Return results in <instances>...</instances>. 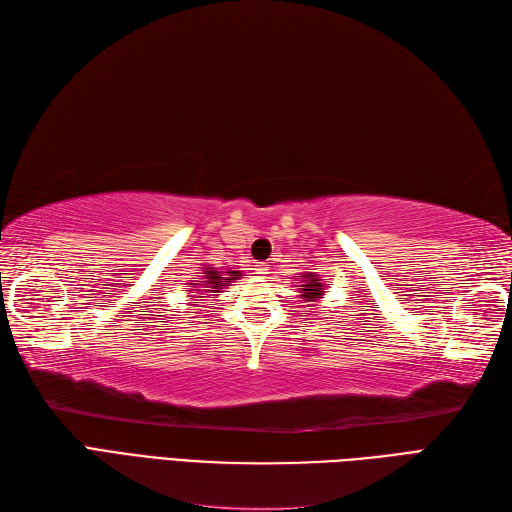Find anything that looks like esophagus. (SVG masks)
Returning a JSON list of instances; mask_svg holds the SVG:
<instances>
[{"instance_id":"esophagus-1","label":"esophagus","mask_w":512,"mask_h":512,"mask_svg":"<svg viewBox=\"0 0 512 512\" xmlns=\"http://www.w3.org/2000/svg\"><path fill=\"white\" fill-rule=\"evenodd\" d=\"M271 271V267L267 265V262H258V265H256V273L258 275H267Z\"/></svg>"}]
</instances>
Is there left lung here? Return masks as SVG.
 Returning a JSON list of instances; mask_svg holds the SVG:
<instances>
[{
    "instance_id": "1",
    "label": "left lung",
    "mask_w": 512,
    "mask_h": 512,
    "mask_svg": "<svg viewBox=\"0 0 512 512\" xmlns=\"http://www.w3.org/2000/svg\"><path fill=\"white\" fill-rule=\"evenodd\" d=\"M299 280L303 284L301 286V299H305L307 303L322 299L324 290H327V284H324L316 273H303V275H299Z\"/></svg>"
}]
</instances>
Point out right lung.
Returning <instances> with one entry per match:
<instances>
[{"mask_svg":"<svg viewBox=\"0 0 512 512\" xmlns=\"http://www.w3.org/2000/svg\"><path fill=\"white\" fill-rule=\"evenodd\" d=\"M241 271H218L215 267H205L203 275L196 277L198 284H192V288H200V292H222L224 282L239 280Z\"/></svg>","mask_w":512,"mask_h":512,"instance_id":"obj_1","label":"right lung"}]
</instances>
